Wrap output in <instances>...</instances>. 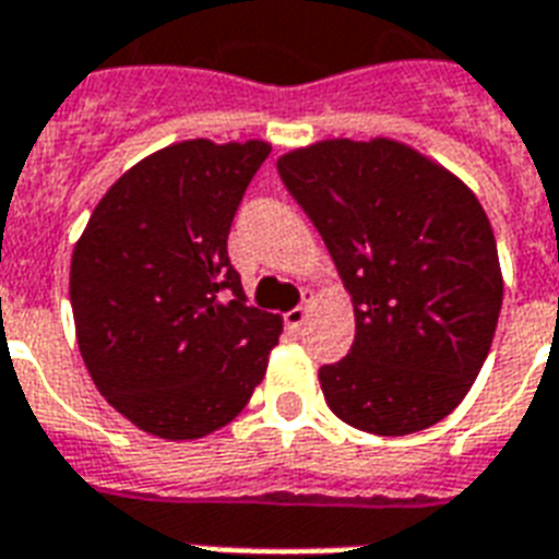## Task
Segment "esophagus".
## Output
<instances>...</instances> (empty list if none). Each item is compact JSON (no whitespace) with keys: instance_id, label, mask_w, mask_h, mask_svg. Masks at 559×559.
Masks as SVG:
<instances>
[{"instance_id":"esophagus-1","label":"esophagus","mask_w":559,"mask_h":559,"mask_svg":"<svg viewBox=\"0 0 559 559\" xmlns=\"http://www.w3.org/2000/svg\"><path fill=\"white\" fill-rule=\"evenodd\" d=\"M304 321H306V304L292 309V312H285V324H288V330H300Z\"/></svg>"}]
</instances>
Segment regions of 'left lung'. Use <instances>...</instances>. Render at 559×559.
<instances>
[{"instance_id":"obj_1","label":"left lung","mask_w":559,"mask_h":559,"mask_svg":"<svg viewBox=\"0 0 559 559\" xmlns=\"http://www.w3.org/2000/svg\"><path fill=\"white\" fill-rule=\"evenodd\" d=\"M350 292V354L321 365L356 430L418 433L454 413L492 347L501 264L484 205L454 174L389 138L321 141L276 162Z\"/></svg>"}]
</instances>
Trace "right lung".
Listing matches in <instances>:
<instances>
[{"mask_svg":"<svg viewBox=\"0 0 559 559\" xmlns=\"http://www.w3.org/2000/svg\"><path fill=\"white\" fill-rule=\"evenodd\" d=\"M264 141H182L117 179L70 264L75 338L117 413L170 442L241 413L283 333L247 306L226 238Z\"/></svg>","mask_w":559,"mask_h":559,"instance_id":"obj_1","label":"right lung"}]
</instances>
